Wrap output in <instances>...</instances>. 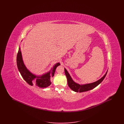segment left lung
Wrapping results in <instances>:
<instances>
[{
    "mask_svg": "<svg viewBox=\"0 0 124 124\" xmlns=\"http://www.w3.org/2000/svg\"><path fill=\"white\" fill-rule=\"evenodd\" d=\"M65 75L67 78V82H68V85L69 87L73 91L75 92H79V93H82V92H86L88 91L89 90H91L93 89L94 88L97 86H98L101 82L104 80L105 78L106 77V74L107 73V71H106V74L105 75L101 78L99 80L93 83H90V84H88L84 85H80L78 84H77L75 82H74L72 79H71L70 75H69V73L67 72V70L65 68Z\"/></svg>",
    "mask_w": 124,
    "mask_h": 124,
    "instance_id": "left-lung-1",
    "label": "left lung"
}]
</instances>
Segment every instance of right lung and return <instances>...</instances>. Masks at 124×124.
Instances as JSON below:
<instances>
[{"label":"right lung","instance_id":"right-lung-1","mask_svg":"<svg viewBox=\"0 0 124 124\" xmlns=\"http://www.w3.org/2000/svg\"><path fill=\"white\" fill-rule=\"evenodd\" d=\"M17 64L18 69L22 77L26 82L30 85L32 86L35 85L36 86L42 88L47 87L51 84L50 78L53 77L56 68L60 65L59 63L56 64L49 72L42 75L41 77H37L31 73L24 65L20 51V48L18 49L17 56ZM35 78H36V79L34 82V80Z\"/></svg>","mask_w":124,"mask_h":124}]
</instances>
